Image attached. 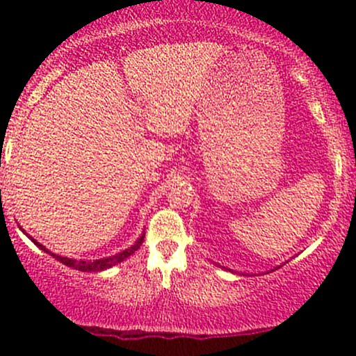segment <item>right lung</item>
Here are the masks:
<instances>
[{"label": "right lung", "instance_id": "right-lung-1", "mask_svg": "<svg viewBox=\"0 0 356 356\" xmlns=\"http://www.w3.org/2000/svg\"><path fill=\"white\" fill-rule=\"evenodd\" d=\"M31 241H33V243H35L36 246H38L40 249H43L44 252H50L47 248L42 246V244L36 243L35 239H31ZM142 243H144V236H142V238L138 239L137 243L134 244V246L130 248V249H125V251L118 252V254L112 256V257H105V259H95V261H76V259H70V257H61V256H58V254H53V252H50V254H51L53 257H56V259H58L60 263L67 264V266H70V268H73V269H79V271H102V269H107V268L115 266L117 263H120V261L127 259V257H129L130 254H134V252H136L137 249L142 246Z\"/></svg>", "mask_w": 356, "mask_h": 356}]
</instances>
